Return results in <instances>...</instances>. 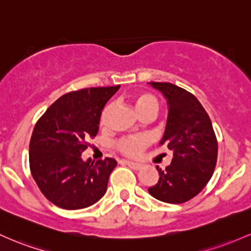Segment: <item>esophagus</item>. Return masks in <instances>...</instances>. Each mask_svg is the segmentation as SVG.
<instances>
[{"mask_svg":"<svg viewBox=\"0 0 251 251\" xmlns=\"http://www.w3.org/2000/svg\"><path fill=\"white\" fill-rule=\"evenodd\" d=\"M125 162L126 163V165L129 166V167H130V168H133V170H135V171H140L141 168H142V165H141V163L133 162V161H128V160H126Z\"/></svg>","mask_w":251,"mask_h":251,"instance_id":"esophagus-1","label":"esophagus"}]
</instances>
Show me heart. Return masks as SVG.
<instances>
[{"mask_svg": "<svg viewBox=\"0 0 251 251\" xmlns=\"http://www.w3.org/2000/svg\"><path fill=\"white\" fill-rule=\"evenodd\" d=\"M135 106H136L137 111H139L140 116H146L148 114H156L157 108H159V102H157L156 97L154 95L149 94V92H141L135 97ZM110 110V106L105 108V110L103 111L102 117H100V122L102 125L105 123L106 116H108V112ZM149 139L147 136H129V137H123L117 142V149L122 154L128 156H137L141 154V151H143L148 146Z\"/></svg>", "mask_w": 251, "mask_h": 251, "instance_id": "heart-1", "label": "heart"}]
</instances>
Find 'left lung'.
<instances>
[{
	"instance_id": "left-lung-1",
	"label": "left lung",
	"mask_w": 251,
	"mask_h": 251,
	"mask_svg": "<svg viewBox=\"0 0 251 251\" xmlns=\"http://www.w3.org/2000/svg\"><path fill=\"white\" fill-rule=\"evenodd\" d=\"M148 84L167 100L168 117L160 145L173 151L165 171L156 166L159 181L148 192L157 201L181 204L209 182L216 167L218 143L209 115L191 92L171 83Z\"/></svg>"
}]
</instances>
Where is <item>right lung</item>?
<instances>
[{
	"instance_id": "right-lung-1",
	"label": "right lung",
	"mask_w": 251,
	"mask_h": 251,
	"mask_svg": "<svg viewBox=\"0 0 251 251\" xmlns=\"http://www.w3.org/2000/svg\"><path fill=\"white\" fill-rule=\"evenodd\" d=\"M120 85L72 91L39 118L29 142V167L41 193L65 210L94 205L105 194L117 162L84 161L81 153L98 133L100 115Z\"/></svg>"
}]
</instances>
